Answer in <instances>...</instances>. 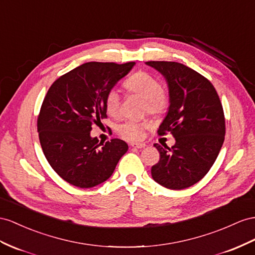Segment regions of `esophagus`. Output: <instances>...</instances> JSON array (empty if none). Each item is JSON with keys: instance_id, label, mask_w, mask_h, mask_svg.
Masks as SVG:
<instances>
[{"instance_id": "esophagus-1", "label": "esophagus", "mask_w": 255, "mask_h": 255, "mask_svg": "<svg viewBox=\"0 0 255 255\" xmlns=\"http://www.w3.org/2000/svg\"><path fill=\"white\" fill-rule=\"evenodd\" d=\"M131 146L134 147V148L140 149V148H144L145 144H144V143H131Z\"/></svg>"}]
</instances>
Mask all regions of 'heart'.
<instances>
[{"instance_id": "b5f03b06", "label": "heart", "mask_w": 255, "mask_h": 255, "mask_svg": "<svg viewBox=\"0 0 255 255\" xmlns=\"http://www.w3.org/2000/svg\"><path fill=\"white\" fill-rule=\"evenodd\" d=\"M124 87L129 93L138 95L144 99V110L148 113L159 115L164 113L169 106V97L165 89H162L160 81L148 72H136L127 78L124 83ZM104 107H106V111L109 115H119L121 108V97L119 91L115 89L108 91L106 98H104ZM147 126V123L127 121L121 124L117 128V131L124 139L136 141L142 138L143 129Z\"/></svg>"}]
</instances>
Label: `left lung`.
<instances>
[{
  "label": "left lung",
  "instance_id": "left-lung-1",
  "mask_svg": "<svg viewBox=\"0 0 255 255\" xmlns=\"http://www.w3.org/2000/svg\"><path fill=\"white\" fill-rule=\"evenodd\" d=\"M166 78L170 106L158 134L170 132L171 147L154 144L160 159L151 169L152 178L170 190L197 183L210 170L223 145L225 119L217 90L205 76L172 61H147Z\"/></svg>",
  "mask_w": 255,
  "mask_h": 255
}]
</instances>
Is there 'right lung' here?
<instances>
[{
	"mask_svg": "<svg viewBox=\"0 0 255 255\" xmlns=\"http://www.w3.org/2000/svg\"><path fill=\"white\" fill-rule=\"evenodd\" d=\"M135 63L87 62L56 80L42 103L37 131L51 168L68 183L89 188L107 181L127 152L125 141L90 135L107 117L104 98Z\"/></svg>",
	"mask_w": 255,
	"mask_h": 255,
	"instance_id": "add662e5",
	"label": "right lung"
}]
</instances>
